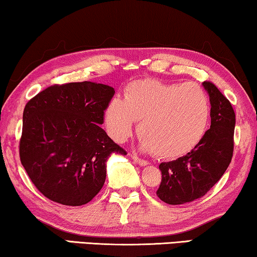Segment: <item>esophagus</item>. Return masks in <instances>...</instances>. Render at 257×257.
<instances>
[{
    "label": "esophagus",
    "instance_id": "1",
    "mask_svg": "<svg viewBox=\"0 0 257 257\" xmlns=\"http://www.w3.org/2000/svg\"><path fill=\"white\" fill-rule=\"evenodd\" d=\"M133 160L135 161L136 163L139 164V165H141V166H146V165L149 164V162L146 161V160H143V158H140L139 156H137V155H133Z\"/></svg>",
    "mask_w": 257,
    "mask_h": 257
}]
</instances>
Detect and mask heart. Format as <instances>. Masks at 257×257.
Returning <instances> with one entry per match:
<instances>
[{"label":"heart","mask_w":257,"mask_h":257,"mask_svg":"<svg viewBox=\"0 0 257 257\" xmlns=\"http://www.w3.org/2000/svg\"><path fill=\"white\" fill-rule=\"evenodd\" d=\"M211 104L200 86L155 79L130 82L123 101L115 97L104 113L108 132L117 142L127 139L134 120H139L141 146L161 158L180 157L193 150L207 130Z\"/></svg>","instance_id":"b5f03b06"}]
</instances>
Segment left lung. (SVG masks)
<instances>
[{"label": "left lung", "instance_id": "obj_1", "mask_svg": "<svg viewBox=\"0 0 257 257\" xmlns=\"http://www.w3.org/2000/svg\"><path fill=\"white\" fill-rule=\"evenodd\" d=\"M211 102V128L185 156L160 164L157 197L182 205L204 197L221 178L232 161L235 113L229 100L211 81H204Z\"/></svg>", "mask_w": 257, "mask_h": 257}]
</instances>
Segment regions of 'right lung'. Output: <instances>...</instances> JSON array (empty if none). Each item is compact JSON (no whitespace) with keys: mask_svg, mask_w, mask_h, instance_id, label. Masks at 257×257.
<instances>
[{"mask_svg":"<svg viewBox=\"0 0 257 257\" xmlns=\"http://www.w3.org/2000/svg\"><path fill=\"white\" fill-rule=\"evenodd\" d=\"M114 93L108 85L68 82L50 86L25 104L21 163L48 199L87 204L102 189L110 154H127L100 127Z\"/></svg>","mask_w":257,"mask_h":257,"instance_id":"1","label":"right lung"}]
</instances>
